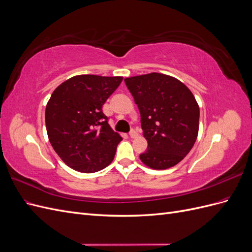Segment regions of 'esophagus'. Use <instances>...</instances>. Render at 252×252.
Returning a JSON list of instances; mask_svg holds the SVG:
<instances>
[{
    "label": "esophagus",
    "instance_id": "1",
    "mask_svg": "<svg viewBox=\"0 0 252 252\" xmlns=\"http://www.w3.org/2000/svg\"><path fill=\"white\" fill-rule=\"evenodd\" d=\"M129 135H130V138H132V139H134V138H136V136H138L139 134H138V132H136L134 129H132V130L129 132Z\"/></svg>",
    "mask_w": 252,
    "mask_h": 252
}]
</instances>
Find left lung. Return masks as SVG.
Listing matches in <instances>:
<instances>
[{"label": "left lung", "mask_w": 252, "mask_h": 252, "mask_svg": "<svg viewBox=\"0 0 252 252\" xmlns=\"http://www.w3.org/2000/svg\"><path fill=\"white\" fill-rule=\"evenodd\" d=\"M125 84L139 107L148 143L141 161L156 170L175 166L199 133L200 108L194 95L178 79L158 72L126 78Z\"/></svg>", "instance_id": "8db88e82"}]
</instances>
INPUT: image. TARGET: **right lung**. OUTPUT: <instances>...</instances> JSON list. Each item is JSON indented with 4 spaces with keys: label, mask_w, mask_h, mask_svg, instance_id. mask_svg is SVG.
<instances>
[{
    "label": "right lung",
    "mask_w": 252,
    "mask_h": 252,
    "mask_svg": "<svg viewBox=\"0 0 252 252\" xmlns=\"http://www.w3.org/2000/svg\"><path fill=\"white\" fill-rule=\"evenodd\" d=\"M122 77L75 75L53 91L45 110L48 139L70 168L93 173L107 167L121 135L108 124L102 107Z\"/></svg>",
    "instance_id": "add662e5"
}]
</instances>
